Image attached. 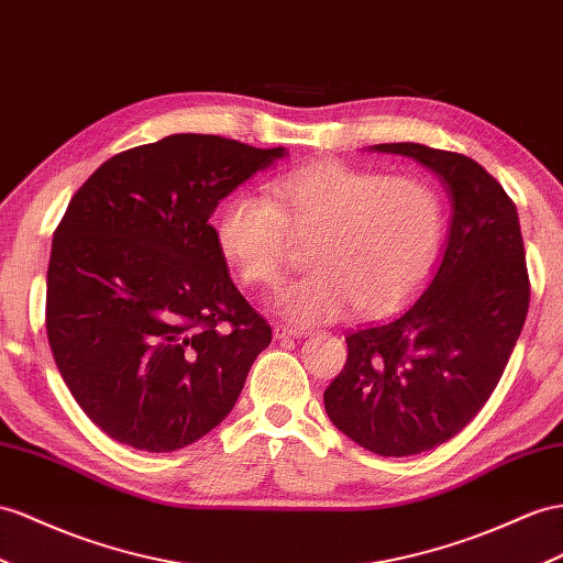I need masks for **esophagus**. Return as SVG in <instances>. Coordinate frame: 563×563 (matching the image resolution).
<instances>
[{"mask_svg": "<svg viewBox=\"0 0 563 563\" xmlns=\"http://www.w3.org/2000/svg\"><path fill=\"white\" fill-rule=\"evenodd\" d=\"M307 330L299 328H290V325H276L273 328V338L276 340H295V338H307Z\"/></svg>", "mask_w": 563, "mask_h": 563, "instance_id": "1", "label": "esophagus"}]
</instances>
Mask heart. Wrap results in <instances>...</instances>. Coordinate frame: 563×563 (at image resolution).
<instances>
[{
    "label": "heart",
    "mask_w": 563,
    "mask_h": 563,
    "mask_svg": "<svg viewBox=\"0 0 563 563\" xmlns=\"http://www.w3.org/2000/svg\"><path fill=\"white\" fill-rule=\"evenodd\" d=\"M268 190L271 199L250 190L230 195L213 233L247 285L280 276L290 235L311 238L307 262L313 268L273 295V309L287 321H330L350 305L364 316L385 313L421 285L435 262L442 201L421 178L319 162L273 178Z\"/></svg>",
    "instance_id": "obj_1"
}]
</instances>
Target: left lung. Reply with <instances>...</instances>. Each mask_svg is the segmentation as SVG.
<instances>
[{
	"mask_svg": "<svg viewBox=\"0 0 563 563\" xmlns=\"http://www.w3.org/2000/svg\"><path fill=\"white\" fill-rule=\"evenodd\" d=\"M438 176L452 201L442 258L385 321L347 333V364L325 387L338 430L380 456L452 440L483 409L521 335L530 283L518 211L473 158L419 142L373 144Z\"/></svg>",
	"mask_w": 563,
	"mask_h": 563,
	"instance_id": "left-lung-1",
	"label": "left lung"
}]
</instances>
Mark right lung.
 Wrapping results in <instances>:
<instances>
[{"instance_id":"1","label":"right lung","mask_w":563,"mask_h":563,"mask_svg":"<svg viewBox=\"0 0 563 563\" xmlns=\"http://www.w3.org/2000/svg\"><path fill=\"white\" fill-rule=\"evenodd\" d=\"M285 154L178 133L111 156L70 199L52 240L47 338L109 438L173 452L233 411L271 325L230 280L209 219Z\"/></svg>"}]
</instances>
